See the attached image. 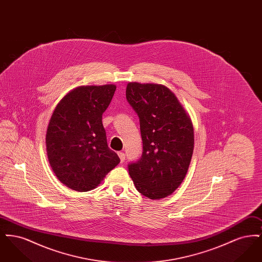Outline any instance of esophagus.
Here are the masks:
<instances>
[{
    "label": "esophagus",
    "mask_w": 262,
    "mask_h": 262,
    "mask_svg": "<svg viewBox=\"0 0 262 262\" xmlns=\"http://www.w3.org/2000/svg\"><path fill=\"white\" fill-rule=\"evenodd\" d=\"M118 155H119V157H120V159H121V162H124L125 159V153H124V152H119Z\"/></svg>",
    "instance_id": "1"
}]
</instances>
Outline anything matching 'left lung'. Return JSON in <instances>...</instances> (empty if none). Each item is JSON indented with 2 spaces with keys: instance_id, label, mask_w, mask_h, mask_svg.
<instances>
[{
  "instance_id": "1",
  "label": "left lung",
  "mask_w": 262,
  "mask_h": 262,
  "mask_svg": "<svg viewBox=\"0 0 262 262\" xmlns=\"http://www.w3.org/2000/svg\"><path fill=\"white\" fill-rule=\"evenodd\" d=\"M125 96L139 118L143 151L127 169L137 190L151 200L173 193L192 156L193 126L169 88L130 82Z\"/></svg>"
}]
</instances>
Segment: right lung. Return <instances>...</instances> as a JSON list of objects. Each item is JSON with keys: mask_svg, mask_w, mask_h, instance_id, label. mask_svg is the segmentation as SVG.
Instances as JSON below:
<instances>
[{"mask_svg": "<svg viewBox=\"0 0 262 262\" xmlns=\"http://www.w3.org/2000/svg\"><path fill=\"white\" fill-rule=\"evenodd\" d=\"M115 85L82 86L67 94L51 117L47 155L58 179L77 191H88L119 163L107 144L102 115L111 103Z\"/></svg>", "mask_w": 262, "mask_h": 262, "instance_id": "right-lung-1", "label": "right lung"}]
</instances>
